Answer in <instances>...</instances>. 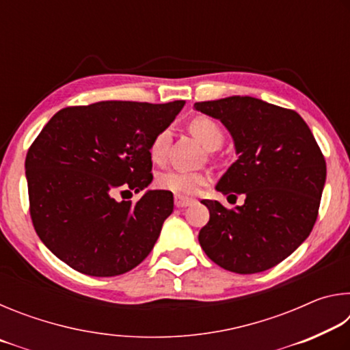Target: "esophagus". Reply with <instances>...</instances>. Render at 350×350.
Wrapping results in <instances>:
<instances>
[{
    "label": "esophagus",
    "mask_w": 350,
    "mask_h": 350,
    "mask_svg": "<svg viewBox=\"0 0 350 350\" xmlns=\"http://www.w3.org/2000/svg\"><path fill=\"white\" fill-rule=\"evenodd\" d=\"M174 204L177 208H185V206H189L194 204V199H188V198H183V196H176L174 198Z\"/></svg>",
    "instance_id": "34e87169"
}]
</instances>
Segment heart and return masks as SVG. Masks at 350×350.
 I'll list each match as a JSON object with an SVG mask.
<instances>
[{
    "mask_svg": "<svg viewBox=\"0 0 350 350\" xmlns=\"http://www.w3.org/2000/svg\"><path fill=\"white\" fill-rule=\"evenodd\" d=\"M189 129L194 137L202 144L206 150H217L222 145L224 135L221 128L215 122L206 117H198L189 123ZM170 129H163L154 137L150 146V154L154 162H162L167 154L170 142ZM208 182V176L198 171L185 170H168L157 177L159 187L177 194V196H191L196 194L205 183Z\"/></svg>",
    "mask_w": 350,
    "mask_h": 350,
    "instance_id": "b5f03b06",
    "label": "heart"
}]
</instances>
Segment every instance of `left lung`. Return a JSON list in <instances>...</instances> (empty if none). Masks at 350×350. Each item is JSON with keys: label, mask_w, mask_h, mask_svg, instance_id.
<instances>
[{"label": "left lung", "mask_w": 350, "mask_h": 350, "mask_svg": "<svg viewBox=\"0 0 350 350\" xmlns=\"http://www.w3.org/2000/svg\"><path fill=\"white\" fill-rule=\"evenodd\" d=\"M194 109L227 128L238 156L216 189L245 196L234 210L202 200L210 221L199 232L200 247L234 273L275 267L307 239L318 216L325 161L310 128L298 112L248 96L199 102Z\"/></svg>", "instance_id": "8db88e82"}]
</instances>
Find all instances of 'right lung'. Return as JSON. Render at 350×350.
<instances>
[{
  "label": "right lung",
  "instance_id": "1",
  "mask_svg": "<svg viewBox=\"0 0 350 350\" xmlns=\"http://www.w3.org/2000/svg\"><path fill=\"white\" fill-rule=\"evenodd\" d=\"M185 102H98L58 111L26 156L35 232L69 267L117 276L144 260L173 213V193L152 182L150 146ZM133 194V193H131Z\"/></svg>",
  "mask_w": 350,
  "mask_h": 350
}]
</instances>
